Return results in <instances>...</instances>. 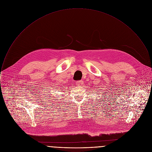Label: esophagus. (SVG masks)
I'll return each mask as SVG.
<instances>
[{"label":"esophagus","instance_id":"34e87169","mask_svg":"<svg viewBox=\"0 0 152 152\" xmlns=\"http://www.w3.org/2000/svg\"><path fill=\"white\" fill-rule=\"evenodd\" d=\"M83 81H78L76 82V85L78 86H81L83 85Z\"/></svg>","mask_w":152,"mask_h":152}]
</instances>
